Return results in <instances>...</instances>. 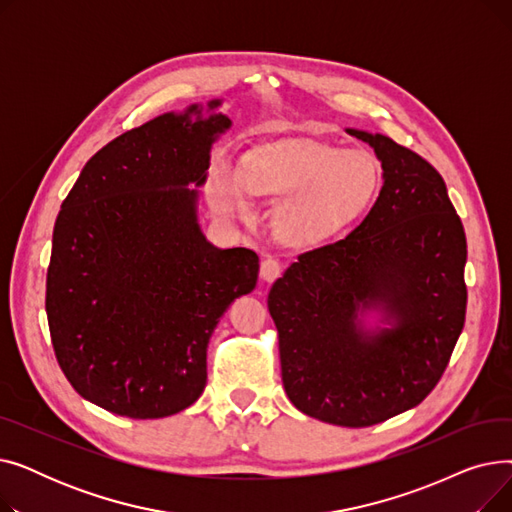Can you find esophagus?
Listing matches in <instances>:
<instances>
[{
	"label": "esophagus",
	"mask_w": 512,
	"mask_h": 512,
	"mask_svg": "<svg viewBox=\"0 0 512 512\" xmlns=\"http://www.w3.org/2000/svg\"><path fill=\"white\" fill-rule=\"evenodd\" d=\"M282 274V265L276 257H265L261 261V278L263 282H274Z\"/></svg>",
	"instance_id": "obj_1"
}]
</instances>
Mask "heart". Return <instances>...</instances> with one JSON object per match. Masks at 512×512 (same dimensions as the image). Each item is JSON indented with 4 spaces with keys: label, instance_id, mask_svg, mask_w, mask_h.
<instances>
[{
    "label": "heart",
    "instance_id": "1",
    "mask_svg": "<svg viewBox=\"0 0 512 512\" xmlns=\"http://www.w3.org/2000/svg\"><path fill=\"white\" fill-rule=\"evenodd\" d=\"M382 170L369 153L319 139H284L211 172V203L224 220L245 222L253 197L276 201L272 226L288 247L309 249L355 222L378 199Z\"/></svg>",
    "mask_w": 512,
    "mask_h": 512
}]
</instances>
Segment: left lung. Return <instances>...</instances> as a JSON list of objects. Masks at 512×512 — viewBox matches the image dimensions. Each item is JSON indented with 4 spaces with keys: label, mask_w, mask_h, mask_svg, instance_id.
<instances>
[{
    "label": "left lung",
    "mask_w": 512,
    "mask_h": 512,
    "mask_svg": "<svg viewBox=\"0 0 512 512\" xmlns=\"http://www.w3.org/2000/svg\"><path fill=\"white\" fill-rule=\"evenodd\" d=\"M346 132L382 161L380 197L346 238L299 255L267 309L292 405L367 427L417 407L440 382L465 326L467 238L432 164L384 134Z\"/></svg>",
    "instance_id": "8db88e82"
}]
</instances>
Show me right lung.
<instances>
[{"instance_id": "obj_1", "label": "right lung", "mask_w": 512, "mask_h": 512, "mask_svg": "<svg viewBox=\"0 0 512 512\" xmlns=\"http://www.w3.org/2000/svg\"><path fill=\"white\" fill-rule=\"evenodd\" d=\"M220 105L161 114L107 143L53 226V351L72 388L110 413L159 419L191 407L215 326L257 284V253L213 247L199 224L211 145L232 126Z\"/></svg>"}]
</instances>
